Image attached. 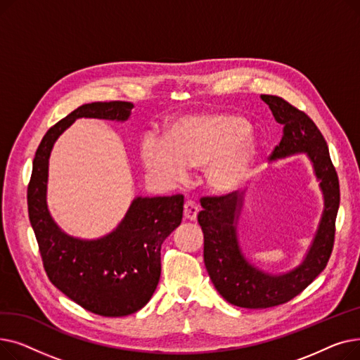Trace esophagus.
Segmentation results:
<instances>
[{"mask_svg":"<svg viewBox=\"0 0 360 360\" xmlns=\"http://www.w3.org/2000/svg\"><path fill=\"white\" fill-rule=\"evenodd\" d=\"M198 214V205L194 201H186L184 205V217L186 220L194 221Z\"/></svg>","mask_w":360,"mask_h":360,"instance_id":"obj_1","label":"esophagus"}]
</instances>
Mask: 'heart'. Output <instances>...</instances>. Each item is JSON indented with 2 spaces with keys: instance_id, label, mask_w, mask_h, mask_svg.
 Returning <instances> with one entry per match:
<instances>
[{
  "instance_id": "heart-1",
  "label": "heart",
  "mask_w": 360,
  "mask_h": 360,
  "mask_svg": "<svg viewBox=\"0 0 360 360\" xmlns=\"http://www.w3.org/2000/svg\"><path fill=\"white\" fill-rule=\"evenodd\" d=\"M257 141L250 124L231 112H202L175 120L165 137L148 132L141 160L151 175L166 182L182 181L190 167L204 166V182L219 195L236 193L251 178Z\"/></svg>"
}]
</instances>
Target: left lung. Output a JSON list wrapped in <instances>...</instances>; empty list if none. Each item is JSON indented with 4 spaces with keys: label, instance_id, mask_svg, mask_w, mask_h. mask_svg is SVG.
I'll list each match as a JSON object with an SVG mask.
<instances>
[{
    "label": "left lung",
    "instance_id": "obj_1",
    "mask_svg": "<svg viewBox=\"0 0 360 360\" xmlns=\"http://www.w3.org/2000/svg\"><path fill=\"white\" fill-rule=\"evenodd\" d=\"M261 99L269 105L274 120L285 125L271 160L307 155L323 193L324 209L315 236L299 266L273 274L252 264L240 247L238 224L247 193L201 198L202 212L198 214V223L204 233L205 269L216 290L229 304L248 309L286 304L326 269L333 251L340 205L337 172L328 155V146L314 121L278 96L261 94Z\"/></svg>",
    "mask_w": 360,
    "mask_h": 360
}]
</instances>
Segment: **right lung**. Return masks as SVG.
Listing matches in <instances>:
<instances>
[{
	"instance_id": "right-lung-1",
	"label": "right lung",
	"mask_w": 360,
	"mask_h": 360,
	"mask_svg": "<svg viewBox=\"0 0 360 360\" xmlns=\"http://www.w3.org/2000/svg\"><path fill=\"white\" fill-rule=\"evenodd\" d=\"M131 102H93L48 129L33 159L27 188L29 219L52 285L75 304L102 316L140 311L160 278L163 240L182 221L184 195L136 197L112 232L83 239L64 232L48 209L49 158L55 141L79 118L125 122Z\"/></svg>"
}]
</instances>
